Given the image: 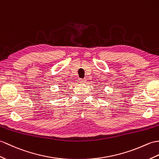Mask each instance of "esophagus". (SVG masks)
Instances as JSON below:
<instances>
[{
    "instance_id": "obj_1",
    "label": "esophagus",
    "mask_w": 159,
    "mask_h": 159,
    "mask_svg": "<svg viewBox=\"0 0 159 159\" xmlns=\"http://www.w3.org/2000/svg\"><path fill=\"white\" fill-rule=\"evenodd\" d=\"M85 81H86L85 79H79V82L80 83H85Z\"/></svg>"
}]
</instances>
